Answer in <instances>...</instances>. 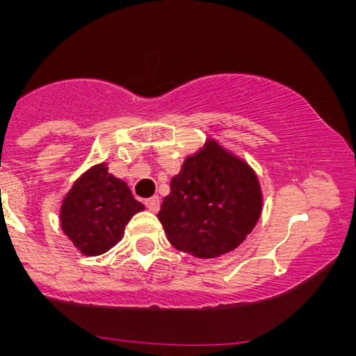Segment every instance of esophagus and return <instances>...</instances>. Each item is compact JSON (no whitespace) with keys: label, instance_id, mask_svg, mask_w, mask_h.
<instances>
[{"label":"esophagus","instance_id":"obj_1","mask_svg":"<svg viewBox=\"0 0 356 356\" xmlns=\"http://www.w3.org/2000/svg\"><path fill=\"white\" fill-rule=\"evenodd\" d=\"M145 207L149 209L150 212H157L161 209V199L157 197V195H154V197H149L145 199Z\"/></svg>","mask_w":356,"mask_h":356}]
</instances>
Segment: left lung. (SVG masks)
<instances>
[{"mask_svg":"<svg viewBox=\"0 0 356 356\" xmlns=\"http://www.w3.org/2000/svg\"><path fill=\"white\" fill-rule=\"evenodd\" d=\"M261 189L248 164L209 140L170 181L159 220L174 248L197 257L236 249L256 226Z\"/></svg>","mask_w":356,"mask_h":356,"instance_id":"left-lung-1","label":"left lung"}]
</instances>
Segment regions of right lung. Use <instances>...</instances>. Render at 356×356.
Instances as JSON below:
<instances>
[{
	"label": "right lung",
	"instance_id": "add662e5",
	"mask_svg": "<svg viewBox=\"0 0 356 356\" xmlns=\"http://www.w3.org/2000/svg\"><path fill=\"white\" fill-rule=\"evenodd\" d=\"M138 211H144V204L134 199L129 186L99 164L81 175L63 199L61 229L83 254L99 256L122 239L127 222Z\"/></svg>",
	"mask_w": 356,
	"mask_h": 356
}]
</instances>
